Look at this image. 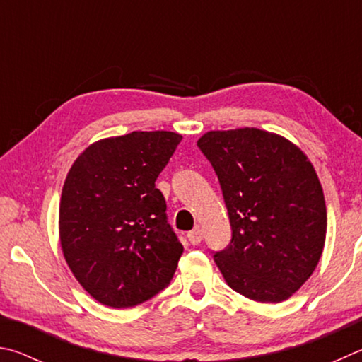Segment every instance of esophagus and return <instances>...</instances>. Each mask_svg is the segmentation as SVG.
<instances>
[{
	"mask_svg": "<svg viewBox=\"0 0 362 362\" xmlns=\"http://www.w3.org/2000/svg\"><path fill=\"white\" fill-rule=\"evenodd\" d=\"M187 238L189 242H191L192 245H199L202 242V238H204V232H202V229H194L187 233Z\"/></svg>",
	"mask_w": 362,
	"mask_h": 362,
	"instance_id": "esophagus-1",
	"label": "esophagus"
}]
</instances>
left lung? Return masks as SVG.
Instances as JSON below:
<instances>
[{"instance_id":"left-lung-1","label":"left lung","mask_w":362,"mask_h":362,"mask_svg":"<svg viewBox=\"0 0 362 362\" xmlns=\"http://www.w3.org/2000/svg\"><path fill=\"white\" fill-rule=\"evenodd\" d=\"M218 175L232 226L213 251L229 286L257 302L293 296L325 248V194L307 156L257 129L208 132L197 141Z\"/></svg>"}]
</instances>
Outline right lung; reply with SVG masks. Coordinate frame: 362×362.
<instances>
[{
  "label": "right lung",
  "mask_w": 362,
  "mask_h": 362,
  "mask_svg": "<svg viewBox=\"0 0 362 362\" xmlns=\"http://www.w3.org/2000/svg\"><path fill=\"white\" fill-rule=\"evenodd\" d=\"M181 139L163 130L101 139L69 170L59 211L63 256L103 305H139L175 275L185 248L156 180Z\"/></svg>",
  "instance_id": "1"
}]
</instances>
